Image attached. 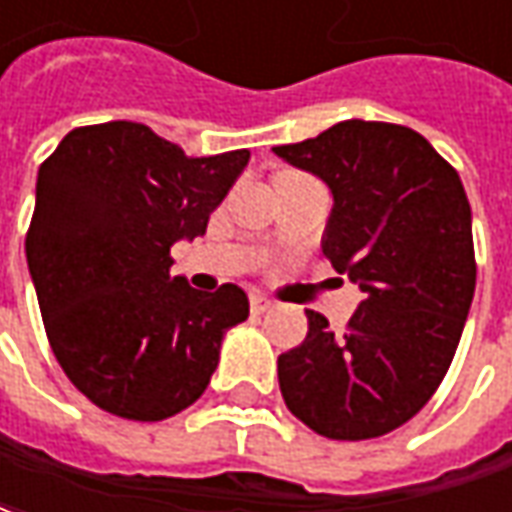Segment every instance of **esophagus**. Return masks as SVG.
Here are the masks:
<instances>
[{"label":"esophagus","instance_id":"esophagus-1","mask_svg":"<svg viewBox=\"0 0 512 512\" xmlns=\"http://www.w3.org/2000/svg\"><path fill=\"white\" fill-rule=\"evenodd\" d=\"M273 306H275V303L270 300V297L256 295V292L250 295V311H253V314H264V311H270Z\"/></svg>","mask_w":512,"mask_h":512}]
</instances>
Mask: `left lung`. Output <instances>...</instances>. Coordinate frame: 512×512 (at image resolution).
<instances>
[{
  "instance_id": "obj_1",
  "label": "left lung",
  "mask_w": 512,
  "mask_h": 512,
  "mask_svg": "<svg viewBox=\"0 0 512 512\" xmlns=\"http://www.w3.org/2000/svg\"><path fill=\"white\" fill-rule=\"evenodd\" d=\"M273 151L331 187L322 253L364 289L342 333L306 311L303 344L278 355L286 408L325 438L386 436L436 394L469 317L477 262L466 190L400 123L353 118Z\"/></svg>"
}]
</instances>
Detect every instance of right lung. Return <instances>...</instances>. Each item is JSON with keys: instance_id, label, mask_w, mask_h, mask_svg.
I'll list each match as a JSON object with an SVG mask.
<instances>
[{"instance_id": "add662e5", "label": "right lung", "mask_w": 512, "mask_h": 512, "mask_svg": "<svg viewBox=\"0 0 512 512\" xmlns=\"http://www.w3.org/2000/svg\"><path fill=\"white\" fill-rule=\"evenodd\" d=\"M248 159L187 157L132 121L79 126L43 159L27 262L54 358L101 411L159 422L190 408L223 333L248 320L239 286L170 275V245L204 234Z\"/></svg>"}]
</instances>
